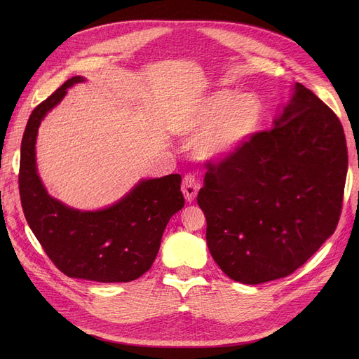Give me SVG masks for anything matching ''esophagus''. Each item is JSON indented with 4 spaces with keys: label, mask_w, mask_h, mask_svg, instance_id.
Here are the masks:
<instances>
[{
    "label": "esophagus",
    "mask_w": 359,
    "mask_h": 359,
    "mask_svg": "<svg viewBox=\"0 0 359 359\" xmlns=\"http://www.w3.org/2000/svg\"><path fill=\"white\" fill-rule=\"evenodd\" d=\"M199 187H201V184L194 175L184 176L183 183H182V191H183V195L187 202H192L196 198V195L199 192Z\"/></svg>",
    "instance_id": "34e87169"
}]
</instances>
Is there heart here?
<instances>
[{
  "label": "heart",
  "mask_w": 359,
  "mask_h": 359,
  "mask_svg": "<svg viewBox=\"0 0 359 359\" xmlns=\"http://www.w3.org/2000/svg\"><path fill=\"white\" fill-rule=\"evenodd\" d=\"M263 109L255 94L222 90L210 93L179 111L176 125L183 134L196 135V153L219 157L248 141L260 126Z\"/></svg>",
  "instance_id": "heart-1"
}]
</instances>
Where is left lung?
<instances>
[{
  "mask_svg": "<svg viewBox=\"0 0 359 359\" xmlns=\"http://www.w3.org/2000/svg\"><path fill=\"white\" fill-rule=\"evenodd\" d=\"M198 205L221 271L256 285L294 273L334 233L348 148L341 121L297 83L271 129L205 164Z\"/></svg>",
  "mask_w": 359,
  "mask_h": 359,
  "instance_id": "obj_1",
  "label": "left lung"
}]
</instances>
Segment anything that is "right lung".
Listing matches in <instances>:
<instances>
[{
    "instance_id": "1",
    "label": "right lung",
    "mask_w": 359,
    "mask_h": 359,
    "mask_svg": "<svg viewBox=\"0 0 359 359\" xmlns=\"http://www.w3.org/2000/svg\"><path fill=\"white\" fill-rule=\"evenodd\" d=\"M83 81V77L67 80L32 111L18 170L23 212L48 257L67 276L106 284L129 282L153 265L168 219L183 208L182 177L144 180L116 205L96 212L75 211L52 199L36 172L37 128L67 88Z\"/></svg>"
}]
</instances>
